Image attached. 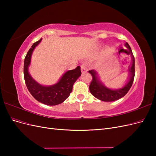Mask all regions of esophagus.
Here are the masks:
<instances>
[{"mask_svg": "<svg viewBox=\"0 0 156 156\" xmlns=\"http://www.w3.org/2000/svg\"><path fill=\"white\" fill-rule=\"evenodd\" d=\"M81 72L83 73H86L87 71H88V69H87V65L86 64H82L81 66Z\"/></svg>", "mask_w": 156, "mask_h": 156, "instance_id": "obj_1", "label": "esophagus"}]
</instances>
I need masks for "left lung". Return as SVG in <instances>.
I'll use <instances>...</instances> for the list:
<instances>
[{"mask_svg":"<svg viewBox=\"0 0 156 156\" xmlns=\"http://www.w3.org/2000/svg\"><path fill=\"white\" fill-rule=\"evenodd\" d=\"M125 46L127 48L128 54L131 56V64L128 68V81L123 87L115 90L108 88L103 85V83L100 81L96 70L92 69L88 71L92 77V80L89 86L90 92L98 100L103 101H114L118 100L124 97L131 87L135 77V58L130 46L127 42L125 44Z\"/></svg>","mask_w":156,"mask_h":156,"instance_id":"left-lung-1","label":"left lung"}]
</instances>
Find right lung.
Instances as JSON below:
<instances>
[{
	"label": "right lung",
	"instance_id": "add662e5",
	"mask_svg": "<svg viewBox=\"0 0 156 156\" xmlns=\"http://www.w3.org/2000/svg\"><path fill=\"white\" fill-rule=\"evenodd\" d=\"M41 38L35 42L28 51L24 62V77L27 87L31 95L37 101L48 105H56L64 102L72 92L73 86L77 79L81 76V67L78 66L72 70L66 72L58 83L51 86H44L37 83L29 72L31 56Z\"/></svg>",
	"mask_w": 156,
	"mask_h": 156
}]
</instances>
